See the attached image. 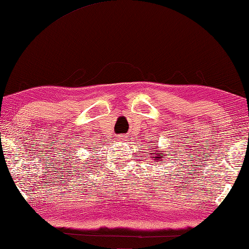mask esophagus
<instances>
[{"label": "esophagus", "mask_w": 249, "mask_h": 249, "mask_svg": "<svg viewBox=\"0 0 249 249\" xmlns=\"http://www.w3.org/2000/svg\"><path fill=\"white\" fill-rule=\"evenodd\" d=\"M119 138H120V139H122V136H120V137H119Z\"/></svg>", "instance_id": "esophagus-1"}]
</instances>
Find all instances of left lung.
I'll use <instances>...</instances> for the list:
<instances>
[{
    "mask_svg": "<svg viewBox=\"0 0 249 249\" xmlns=\"http://www.w3.org/2000/svg\"><path fill=\"white\" fill-rule=\"evenodd\" d=\"M157 148H153L152 150H154V151H156V156L154 157H152V158H154V163L156 162H159V164H161V161H162V158H164V153H163V150H156ZM152 154V153H151Z\"/></svg>",
    "mask_w": 249,
    "mask_h": 249,
    "instance_id": "1",
    "label": "left lung"
}]
</instances>
